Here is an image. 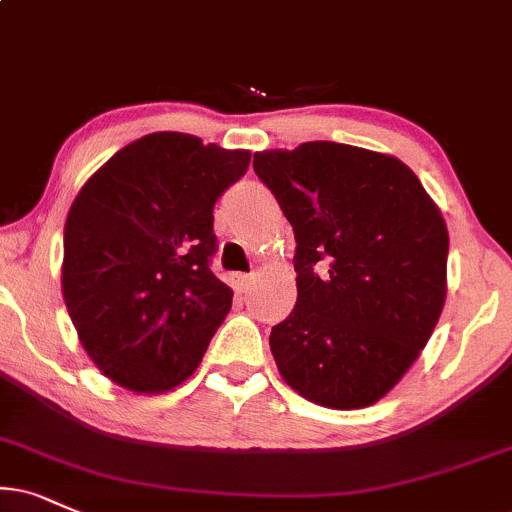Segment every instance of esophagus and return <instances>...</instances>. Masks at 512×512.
Here are the masks:
<instances>
[{
    "mask_svg": "<svg viewBox=\"0 0 512 512\" xmlns=\"http://www.w3.org/2000/svg\"><path fill=\"white\" fill-rule=\"evenodd\" d=\"M232 285H235L239 292H246V289L254 285V275H232Z\"/></svg>",
    "mask_w": 512,
    "mask_h": 512,
    "instance_id": "obj_1",
    "label": "esophagus"
}]
</instances>
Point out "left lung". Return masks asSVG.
<instances>
[{
	"label": "left lung",
	"mask_w": 512,
	"mask_h": 512,
	"mask_svg": "<svg viewBox=\"0 0 512 512\" xmlns=\"http://www.w3.org/2000/svg\"><path fill=\"white\" fill-rule=\"evenodd\" d=\"M296 237V306L270 332L282 380L353 410L389 394L430 342L446 301L449 230L418 175L337 142L254 154ZM325 260L328 273L312 268Z\"/></svg>",
	"instance_id": "8db88e82"
}]
</instances>
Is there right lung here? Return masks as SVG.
Returning a JSON list of instances; mask_svg holds the SVG:
<instances>
[{"mask_svg":"<svg viewBox=\"0 0 512 512\" xmlns=\"http://www.w3.org/2000/svg\"><path fill=\"white\" fill-rule=\"evenodd\" d=\"M251 151L151 132L82 185L63 227L61 289L99 372L135 394H163L199 368L232 308L208 268L213 204Z\"/></svg>","mask_w":512,"mask_h":512,"instance_id":"1","label":"right lung"}]
</instances>
